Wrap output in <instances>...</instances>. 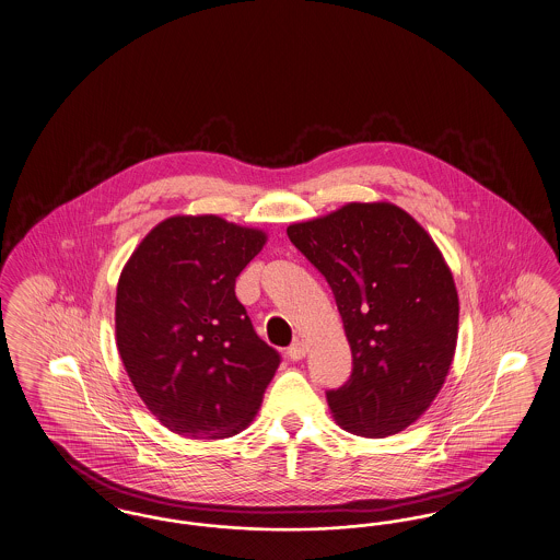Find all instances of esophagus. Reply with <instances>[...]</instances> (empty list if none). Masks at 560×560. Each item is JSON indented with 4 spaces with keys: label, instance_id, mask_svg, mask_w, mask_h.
<instances>
[{
    "label": "esophagus",
    "instance_id": "34e87169",
    "mask_svg": "<svg viewBox=\"0 0 560 560\" xmlns=\"http://www.w3.org/2000/svg\"><path fill=\"white\" fill-rule=\"evenodd\" d=\"M304 354H306L304 342H293L292 347L288 348V357H290L292 361H300Z\"/></svg>",
    "mask_w": 560,
    "mask_h": 560
}]
</instances>
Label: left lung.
<instances>
[{
  "label": "left lung",
  "instance_id": "1",
  "mask_svg": "<svg viewBox=\"0 0 560 560\" xmlns=\"http://www.w3.org/2000/svg\"><path fill=\"white\" fill-rule=\"evenodd\" d=\"M327 279L352 352V373L327 390L340 427L384 439L411 427L439 395L457 345L453 275L427 231L386 201L347 203L288 226Z\"/></svg>",
  "mask_w": 560,
  "mask_h": 560
}]
</instances>
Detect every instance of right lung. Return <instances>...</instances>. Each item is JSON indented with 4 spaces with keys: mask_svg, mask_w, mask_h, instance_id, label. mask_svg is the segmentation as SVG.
<instances>
[{
    "mask_svg": "<svg viewBox=\"0 0 560 560\" xmlns=\"http://www.w3.org/2000/svg\"><path fill=\"white\" fill-rule=\"evenodd\" d=\"M267 233L220 215L160 222L121 270L115 334L138 397L187 439L249 427L281 357L258 338L235 295Z\"/></svg>",
    "mask_w": 560,
    "mask_h": 560,
    "instance_id": "right-lung-1",
    "label": "right lung"
}]
</instances>
